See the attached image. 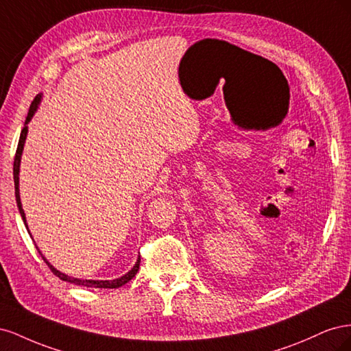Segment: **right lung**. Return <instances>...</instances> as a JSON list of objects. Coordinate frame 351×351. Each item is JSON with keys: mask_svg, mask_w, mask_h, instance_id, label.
I'll use <instances>...</instances> for the list:
<instances>
[{"mask_svg": "<svg viewBox=\"0 0 351 351\" xmlns=\"http://www.w3.org/2000/svg\"><path fill=\"white\" fill-rule=\"evenodd\" d=\"M40 99H42V93L36 95V98L34 99V102H32L30 108H29V112H27V117H26V121H25V127L22 133H20V139H19V145H17V151H16V156H14V165H13V176H14V193H16V202H17V208H19V212L20 215H22V219L25 222V226L29 231V227H27V222H26V215H25V210H23V206H22V200H20V189H19V174H20V162H22V154H23V147H25V142H26V136H27V124L30 123L32 117L35 115L39 104H40ZM30 234V231H29ZM38 249V247H36ZM38 252L40 253V250L38 249ZM42 259L45 261V263L49 267V269L54 272V275H57V277L62 281H67V282H71V284H76V285H83V287H95V289H119V287L124 285L125 282H129L134 275L137 274V271H139V265H141V256L137 258L134 267L124 274L123 277L120 278H115V280H80V278H74V277H69V275L60 272L57 268L52 267V265L47 261V258L44 256V254L40 253Z\"/></svg>", "mask_w": 351, "mask_h": 351, "instance_id": "1", "label": "right lung"}]
</instances>
